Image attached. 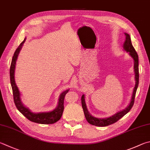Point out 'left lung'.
I'll return each instance as SVG.
<instances>
[{"instance_id":"1","label":"left lung","mask_w":150,"mask_h":150,"mask_svg":"<svg viewBox=\"0 0 150 150\" xmlns=\"http://www.w3.org/2000/svg\"><path fill=\"white\" fill-rule=\"evenodd\" d=\"M125 40L123 44V50L129 53V56L131 57L134 60V79H135V86L133 90V92L131 96V99L129 104L128 105L126 108L123 110L121 111H119L118 112L114 114V115H111L109 117L105 118H98L92 116L87 109L86 104L85 102V96L84 94H83L82 97H81V103H82L83 110L84 111V116H85L86 121L88 122V123L91 124L92 125L97 127H106L108 125H111L119 120L121 118H122L124 115L129 112V111L131 110L133 105H134V98L136 92H137V90L138 86V83H139V69H138V56L134 48L133 47L131 42V39H130V36L125 33Z\"/></svg>"}]
</instances>
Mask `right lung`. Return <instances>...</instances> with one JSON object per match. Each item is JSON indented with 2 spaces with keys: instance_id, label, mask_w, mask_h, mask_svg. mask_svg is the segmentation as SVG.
Wrapping results in <instances>:
<instances>
[{
  "instance_id": "obj_1",
  "label": "right lung",
  "mask_w": 150,
  "mask_h": 150,
  "mask_svg": "<svg viewBox=\"0 0 150 150\" xmlns=\"http://www.w3.org/2000/svg\"><path fill=\"white\" fill-rule=\"evenodd\" d=\"M26 38H25L23 41L21 43L18 48L16 49L14 54L12 57V62H11V66L10 69V83L12 86L13 101H14L15 105L20 113L28 119L29 121L32 122H37L39 124H53L60 119L64 111V100L66 94L67 93L69 89H67L64 91L59 94L58 105L56 108L52 111H48V112H39V113H34L29 110L28 108L25 107L23 104L21 99V93L18 86L16 85L15 81V69L16 61L18 59V57L20 54L21 48L23 47L24 42H25Z\"/></svg>"
}]
</instances>
